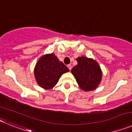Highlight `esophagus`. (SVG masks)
Wrapping results in <instances>:
<instances>
[{
  "mask_svg": "<svg viewBox=\"0 0 132 132\" xmlns=\"http://www.w3.org/2000/svg\"><path fill=\"white\" fill-rule=\"evenodd\" d=\"M67 67H68L70 71H71V69H72V66H71V65H67Z\"/></svg>",
  "mask_w": 132,
  "mask_h": 132,
  "instance_id": "obj_1",
  "label": "esophagus"
}]
</instances>
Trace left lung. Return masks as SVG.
I'll list each match as a JSON object with an SVG mask.
<instances>
[{"label": "left lung", "mask_w": 132, "mask_h": 132, "mask_svg": "<svg viewBox=\"0 0 132 132\" xmlns=\"http://www.w3.org/2000/svg\"><path fill=\"white\" fill-rule=\"evenodd\" d=\"M78 64L71 69L78 86L84 91H92L98 86L102 78L100 65L95 60L86 57H78Z\"/></svg>", "instance_id": "1"}]
</instances>
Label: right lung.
I'll return each mask as SVG.
<instances>
[{"label":"right lung","mask_w":132,"mask_h":132,"mask_svg":"<svg viewBox=\"0 0 132 132\" xmlns=\"http://www.w3.org/2000/svg\"><path fill=\"white\" fill-rule=\"evenodd\" d=\"M69 71L54 54H46L40 58L34 72L37 82L44 89L49 90L57 83L63 73Z\"/></svg>","instance_id":"right-lung-1"}]
</instances>
